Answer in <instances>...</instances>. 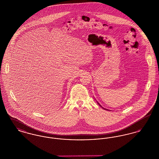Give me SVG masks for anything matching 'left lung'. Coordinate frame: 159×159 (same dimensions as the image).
I'll use <instances>...</instances> for the list:
<instances>
[{
    "label": "left lung",
    "instance_id": "1",
    "mask_svg": "<svg viewBox=\"0 0 159 159\" xmlns=\"http://www.w3.org/2000/svg\"><path fill=\"white\" fill-rule=\"evenodd\" d=\"M98 104H99V106H101V107H102V106H101L99 104L98 102ZM102 108H103V107H102ZM103 109H105V110H107V109H106V108H103Z\"/></svg>",
    "mask_w": 159,
    "mask_h": 159
}]
</instances>
